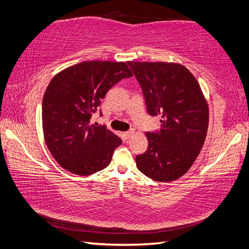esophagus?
Listing matches in <instances>:
<instances>
[{"instance_id": "34e87169", "label": "esophagus", "mask_w": 249, "mask_h": 249, "mask_svg": "<svg viewBox=\"0 0 249 249\" xmlns=\"http://www.w3.org/2000/svg\"><path fill=\"white\" fill-rule=\"evenodd\" d=\"M134 134V130H130V131H126V132H124V137L125 139H129V137H131L132 135Z\"/></svg>"}]
</instances>
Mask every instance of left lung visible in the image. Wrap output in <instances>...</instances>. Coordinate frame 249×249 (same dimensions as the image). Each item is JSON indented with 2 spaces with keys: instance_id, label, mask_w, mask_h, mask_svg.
Here are the masks:
<instances>
[{
  "instance_id": "8db88e82",
  "label": "left lung",
  "mask_w": 249,
  "mask_h": 249,
  "mask_svg": "<svg viewBox=\"0 0 249 249\" xmlns=\"http://www.w3.org/2000/svg\"><path fill=\"white\" fill-rule=\"evenodd\" d=\"M142 88L147 112L161 129L147 132L148 148L136 166L148 178L177 180L191 168L207 136L209 108L195 76L173 63L128 62Z\"/></svg>"
}]
</instances>
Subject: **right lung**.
Here are the masks:
<instances>
[{"label":"right lung","mask_w":249,"mask_h":249,"mask_svg":"<svg viewBox=\"0 0 249 249\" xmlns=\"http://www.w3.org/2000/svg\"><path fill=\"white\" fill-rule=\"evenodd\" d=\"M124 63L83 62L52 79L42 99V129L50 152L70 173L88 176L112 161L120 137L104 125L90 124L102 99L119 81L131 78Z\"/></svg>","instance_id":"1"}]
</instances>
